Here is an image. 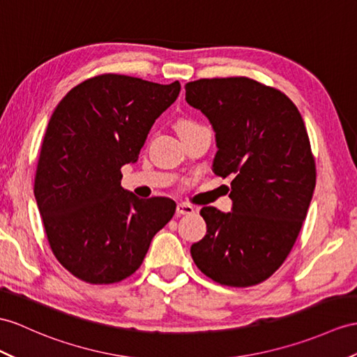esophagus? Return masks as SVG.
<instances>
[{
  "label": "esophagus",
  "mask_w": 357,
  "mask_h": 357,
  "mask_svg": "<svg viewBox=\"0 0 357 357\" xmlns=\"http://www.w3.org/2000/svg\"><path fill=\"white\" fill-rule=\"evenodd\" d=\"M190 213H194V207H192V206H190V204H185V203L177 204V207H176V215H177V216L190 215Z\"/></svg>",
  "instance_id": "1"
}]
</instances>
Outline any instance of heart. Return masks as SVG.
<instances>
[{
	"label": "heart",
	"instance_id": "b5f03b06",
	"mask_svg": "<svg viewBox=\"0 0 357 357\" xmlns=\"http://www.w3.org/2000/svg\"><path fill=\"white\" fill-rule=\"evenodd\" d=\"M194 126H197V124H195V123H192V121L181 119L180 123L177 124V130H178V132H183V130H186V128H190V127H194Z\"/></svg>",
	"mask_w": 357,
	"mask_h": 357
}]
</instances>
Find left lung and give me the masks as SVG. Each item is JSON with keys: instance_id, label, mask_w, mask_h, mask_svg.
Segmentation results:
<instances>
[{"instance_id": "8db88e82", "label": "left lung", "mask_w": 357, "mask_h": 357, "mask_svg": "<svg viewBox=\"0 0 357 357\" xmlns=\"http://www.w3.org/2000/svg\"><path fill=\"white\" fill-rule=\"evenodd\" d=\"M189 106L211 121L218 151L213 172L231 176V212L206 206V236L192 244L199 271L247 288L271 277L298 238L317 169L297 106L247 77L202 78L185 86Z\"/></svg>"}]
</instances>
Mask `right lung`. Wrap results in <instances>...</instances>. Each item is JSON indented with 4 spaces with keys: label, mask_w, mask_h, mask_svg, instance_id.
<instances>
[{
    "label": "right lung",
    "mask_w": 357,
    "mask_h": 357,
    "mask_svg": "<svg viewBox=\"0 0 357 357\" xmlns=\"http://www.w3.org/2000/svg\"><path fill=\"white\" fill-rule=\"evenodd\" d=\"M178 93V82L102 74L77 84L51 115L34 197L51 251L77 279H127L174 216L172 199L127 192L121 168L137 160L154 121Z\"/></svg>",
    "instance_id": "obj_1"
}]
</instances>
